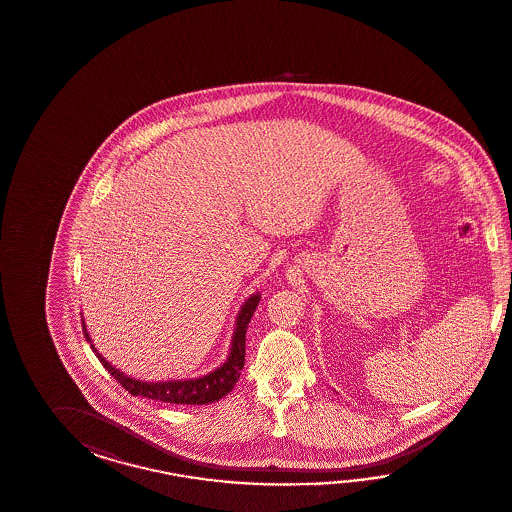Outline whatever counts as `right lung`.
<instances>
[{
	"label": "right lung",
	"instance_id": "right-lung-1",
	"mask_svg": "<svg viewBox=\"0 0 512 512\" xmlns=\"http://www.w3.org/2000/svg\"><path fill=\"white\" fill-rule=\"evenodd\" d=\"M260 298H262L260 293L250 295L245 300V304L239 309L238 317H236V330H234L232 346H230V354H228V359H226L225 363L219 369L212 370L210 374L199 376V378H191V380L142 381L131 378V376H127L121 370L116 369L114 365H110L107 359L97 352L96 346L92 345L90 333L86 332V324H84L83 319L84 337L92 346V350L96 352L101 365L132 396H143V398L164 402V404H214V402L221 400L223 396L230 393L234 389V385L238 383L239 374H241V369L245 365V335H247L250 319H252V315L256 311Z\"/></svg>",
	"mask_w": 512,
	"mask_h": 512
}]
</instances>
